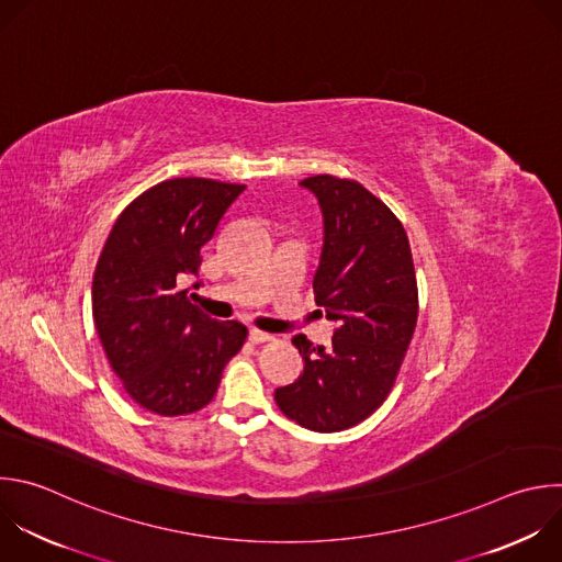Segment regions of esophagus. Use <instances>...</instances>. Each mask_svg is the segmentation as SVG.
Returning a JSON list of instances; mask_svg holds the SVG:
<instances>
[{
    "mask_svg": "<svg viewBox=\"0 0 562 562\" xmlns=\"http://www.w3.org/2000/svg\"><path fill=\"white\" fill-rule=\"evenodd\" d=\"M271 339L273 337L269 333H265V330H258V328L249 330V341H254V344H265V341H271Z\"/></svg>",
    "mask_w": 562,
    "mask_h": 562,
    "instance_id": "obj_1",
    "label": "esophagus"
}]
</instances>
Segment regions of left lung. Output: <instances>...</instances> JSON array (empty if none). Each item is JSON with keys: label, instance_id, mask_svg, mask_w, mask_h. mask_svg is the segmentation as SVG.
I'll list each match as a JSON object with an SVG mask.
<instances>
[{"label": "left lung", "instance_id": "obj_1", "mask_svg": "<svg viewBox=\"0 0 562 562\" xmlns=\"http://www.w3.org/2000/svg\"><path fill=\"white\" fill-rule=\"evenodd\" d=\"M300 184L317 199L324 221L313 291L335 333L326 348L293 337L304 370L276 389V404L308 430L337 432L389 397L417 326V278L408 236L380 199L328 173Z\"/></svg>", "mask_w": 562, "mask_h": 562}]
</instances>
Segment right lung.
Instances as JSON below:
<instances>
[{
  "instance_id": "right-lung-1",
  "label": "right lung",
  "mask_w": 562,
  "mask_h": 562,
  "mask_svg": "<svg viewBox=\"0 0 562 562\" xmlns=\"http://www.w3.org/2000/svg\"><path fill=\"white\" fill-rule=\"evenodd\" d=\"M245 184L212 178L162 180L116 218L92 278V317L127 395L162 415L207 406L247 326L218 322L190 302L201 249ZM194 289L201 282L192 284Z\"/></svg>"
}]
</instances>
